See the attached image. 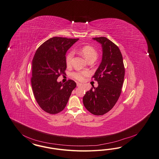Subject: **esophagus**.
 <instances>
[{"mask_svg":"<svg viewBox=\"0 0 159 159\" xmlns=\"http://www.w3.org/2000/svg\"><path fill=\"white\" fill-rule=\"evenodd\" d=\"M83 84L82 83H77V87H82V86Z\"/></svg>","mask_w":159,"mask_h":159,"instance_id":"1","label":"esophagus"}]
</instances>
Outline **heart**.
Masks as SVG:
<instances>
[{"label":"heart","instance_id":"b5f03b06","mask_svg":"<svg viewBox=\"0 0 159 159\" xmlns=\"http://www.w3.org/2000/svg\"><path fill=\"white\" fill-rule=\"evenodd\" d=\"M80 52L88 62L91 60L95 61L98 56L97 50L92 46H88V45L82 47L80 49ZM73 56H74V52L73 51L70 52L66 56V63L67 66H69L71 65ZM88 75V72L87 71H77V72H75L72 74L73 76L79 80H83V77L85 76H87Z\"/></svg>","mask_w":159,"mask_h":159}]
</instances>
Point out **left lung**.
<instances>
[{
    "label": "left lung",
    "mask_w": 159,
    "mask_h": 159,
    "mask_svg": "<svg viewBox=\"0 0 159 159\" xmlns=\"http://www.w3.org/2000/svg\"><path fill=\"white\" fill-rule=\"evenodd\" d=\"M101 44L102 59L93 78L97 88L86 92L83 98L86 109L94 115H103L115 105L120 97L125 78V67L119 48L105 37L94 38Z\"/></svg>",
    "instance_id": "left-lung-1"
}]
</instances>
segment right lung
<instances>
[{
  "mask_svg": "<svg viewBox=\"0 0 159 159\" xmlns=\"http://www.w3.org/2000/svg\"><path fill=\"white\" fill-rule=\"evenodd\" d=\"M78 40L52 38L40 46L34 56L31 79L33 94L39 106L49 114L64 109L76 87L72 80L63 84L57 79L65 74L67 51Z\"/></svg>",
  "mask_w": 159,
  "mask_h": 159,
  "instance_id": "1",
  "label": "right lung"
}]
</instances>
